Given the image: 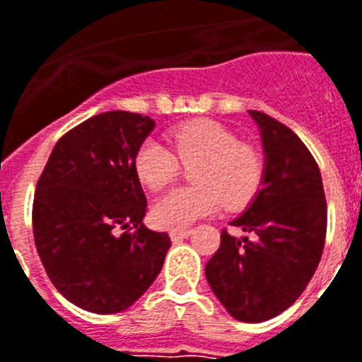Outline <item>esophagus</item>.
<instances>
[{"instance_id": "34e87169", "label": "esophagus", "mask_w": 362, "mask_h": 362, "mask_svg": "<svg viewBox=\"0 0 362 362\" xmlns=\"http://www.w3.org/2000/svg\"><path fill=\"white\" fill-rule=\"evenodd\" d=\"M192 235V230H173L170 231V239L175 243L182 241V239H187V237Z\"/></svg>"}]
</instances>
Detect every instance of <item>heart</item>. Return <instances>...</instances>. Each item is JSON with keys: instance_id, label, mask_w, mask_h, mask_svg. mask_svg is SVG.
I'll use <instances>...</instances> for the list:
<instances>
[{"instance_id": "1", "label": "heart", "mask_w": 362, "mask_h": 362, "mask_svg": "<svg viewBox=\"0 0 362 362\" xmlns=\"http://www.w3.org/2000/svg\"><path fill=\"white\" fill-rule=\"evenodd\" d=\"M173 142L176 156L156 138L144 140L134 156V173L151 189L175 180L180 163H197L192 170L195 186L175 187L151 206V220L159 228L186 230L222 205L228 209L243 206L260 186L264 175L262 156L252 146L241 144L235 132L222 123L189 121L173 131Z\"/></svg>"}]
</instances>
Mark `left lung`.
<instances>
[{
    "mask_svg": "<svg viewBox=\"0 0 362 362\" xmlns=\"http://www.w3.org/2000/svg\"><path fill=\"white\" fill-rule=\"evenodd\" d=\"M248 115L260 131L264 175L230 224L255 237L222 231L205 275L233 319L262 322L291 308L313 277L327 237V201L321 170L302 140L269 115Z\"/></svg>",
    "mask_w": 362,
    "mask_h": 362,
    "instance_id": "1",
    "label": "left lung"
}]
</instances>
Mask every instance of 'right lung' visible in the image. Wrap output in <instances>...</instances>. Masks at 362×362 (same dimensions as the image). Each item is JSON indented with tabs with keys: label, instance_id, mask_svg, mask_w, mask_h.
I'll return each mask as SVG.
<instances>
[{
	"label": "right lung",
	"instance_id": "right-lung-1",
	"mask_svg": "<svg viewBox=\"0 0 362 362\" xmlns=\"http://www.w3.org/2000/svg\"><path fill=\"white\" fill-rule=\"evenodd\" d=\"M153 129L148 115L121 110L83 121L57 142L35 187L37 255L57 291L90 313L131 308L170 248L167 233L142 222L148 203L134 173Z\"/></svg>",
	"mask_w": 362,
	"mask_h": 362
}]
</instances>
